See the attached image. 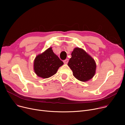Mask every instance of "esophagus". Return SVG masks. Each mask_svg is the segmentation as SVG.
I'll return each instance as SVG.
<instances>
[{"label":"esophagus","mask_w":125,"mask_h":125,"mask_svg":"<svg viewBox=\"0 0 125 125\" xmlns=\"http://www.w3.org/2000/svg\"><path fill=\"white\" fill-rule=\"evenodd\" d=\"M63 62H64V63L65 64H67L68 62V59H65V60L63 61Z\"/></svg>","instance_id":"1"}]
</instances>
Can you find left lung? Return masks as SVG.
Instances as JSON below:
<instances>
[{"instance_id":"left-lung-1","label":"left lung","mask_w":125,"mask_h":125,"mask_svg":"<svg viewBox=\"0 0 125 125\" xmlns=\"http://www.w3.org/2000/svg\"><path fill=\"white\" fill-rule=\"evenodd\" d=\"M68 65L73 72V76L82 82H87L96 73V64L94 59L83 49L76 48L71 53Z\"/></svg>"}]
</instances>
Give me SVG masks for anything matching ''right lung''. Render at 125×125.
<instances>
[{
	"label": "right lung",
	"instance_id": "right-lung-1",
	"mask_svg": "<svg viewBox=\"0 0 125 125\" xmlns=\"http://www.w3.org/2000/svg\"><path fill=\"white\" fill-rule=\"evenodd\" d=\"M63 62L54 54L52 48L37 55L34 61V70L39 77L49 78L57 73Z\"/></svg>",
	"mask_w": 125,
	"mask_h": 125
}]
</instances>
